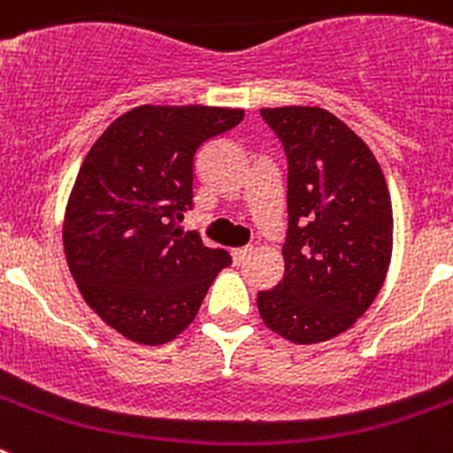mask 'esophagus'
<instances>
[{
  "mask_svg": "<svg viewBox=\"0 0 453 453\" xmlns=\"http://www.w3.org/2000/svg\"><path fill=\"white\" fill-rule=\"evenodd\" d=\"M251 254H254V250H251V247H238V250L231 251V256H234V263H238V265L240 263H245Z\"/></svg>",
  "mask_w": 453,
  "mask_h": 453,
  "instance_id": "esophagus-1",
  "label": "esophagus"
}]
</instances>
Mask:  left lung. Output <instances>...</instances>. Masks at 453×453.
Returning <instances> with one entry per match:
<instances>
[{
	"instance_id": "1",
	"label": "left lung",
	"mask_w": 453,
	"mask_h": 453,
	"mask_svg": "<svg viewBox=\"0 0 453 453\" xmlns=\"http://www.w3.org/2000/svg\"><path fill=\"white\" fill-rule=\"evenodd\" d=\"M288 156L283 279L258 292L267 329L297 345L335 338L386 281L392 206L370 147L318 106L263 108Z\"/></svg>"
}]
</instances>
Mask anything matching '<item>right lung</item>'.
Segmentation results:
<instances>
[{
    "label": "right lung",
    "mask_w": 453,
    "mask_h": 453,
    "mask_svg": "<svg viewBox=\"0 0 453 453\" xmlns=\"http://www.w3.org/2000/svg\"><path fill=\"white\" fill-rule=\"evenodd\" d=\"M245 118L240 108L138 106L88 151L72 188L63 247L88 306L140 345H163L195 319L231 263L177 224L192 208L195 156Z\"/></svg>",
    "instance_id": "add662e5"
}]
</instances>
